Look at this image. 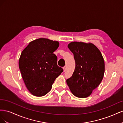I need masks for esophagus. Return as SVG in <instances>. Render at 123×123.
Wrapping results in <instances>:
<instances>
[{
    "instance_id": "34e87169",
    "label": "esophagus",
    "mask_w": 123,
    "mask_h": 123,
    "mask_svg": "<svg viewBox=\"0 0 123 123\" xmlns=\"http://www.w3.org/2000/svg\"><path fill=\"white\" fill-rule=\"evenodd\" d=\"M63 70H64V72H65L66 71V67L65 66V67H63Z\"/></svg>"
}]
</instances>
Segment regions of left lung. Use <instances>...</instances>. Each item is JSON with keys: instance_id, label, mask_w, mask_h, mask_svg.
<instances>
[{"instance_id": "obj_1", "label": "left lung", "mask_w": 123, "mask_h": 123, "mask_svg": "<svg viewBox=\"0 0 123 123\" xmlns=\"http://www.w3.org/2000/svg\"><path fill=\"white\" fill-rule=\"evenodd\" d=\"M68 47L74 55L75 68L66 80L73 94L85 98L101 83L105 72V63L100 51L91 43L74 42Z\"/></svg>"}]
</instances>
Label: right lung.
Instances as JSON below:
<instances>
[{
    "label": "right lung",
    "mask_w": 123,
    "mask_h": 123,
    "mask_svg": "<svg viewBox=\"0 0 123 123\" xmlns=\"http://www.w3.org/2000/svg\"><path fill=\"white\" fill-rule=\"evenodd\" d=\"M58 47L56 41L41 38L30 43L22 51L19 68L26 87L33 95L47 94L56 77L63 72V69L57 66V57L53 53Z\"/></svg>",
    "instance_id": "add662e5"
}]
</instances>
